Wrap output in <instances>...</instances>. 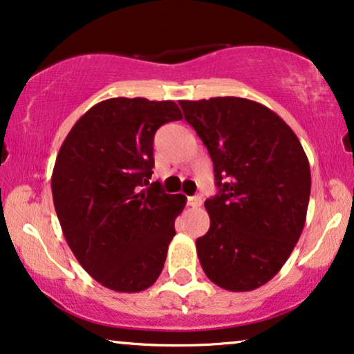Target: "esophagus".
I'll use <instances>...</instances> for the list:
<instances>
[{"instance_id": "esophagus-1", "label": "esophagus", "mask_w": 354, "mask_h": 354, "mask_svg": "<svg viewBox=\"0 0 354 354\" xmlns=\"http://www.w3.org/2000/svg\"><path fill=\"white\" fill-rule=\"evenodd\" d=\"M187 205L191 207H201L202 205V197L201 196H192V197H187Z\"/></svg>"}]
</instances>
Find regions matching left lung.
I'll return each instance as SVG.
<instances>
[{
	"instance_id": "8db88e82",
	"label": "left lung",
	"mask_w": 354,
	"mask_h": 354,
	"mask_svg": "<svg viewBox=\"0 0 354 354\" xmlns=\"http://www.w3.org/2000/svg\"><path fill=\"white\" fill-rule=\"evenodd\" d=\"M209 150L218 194L205 201L210 228L197 238L201 266L228 291L272 280L303 233L310 168L293 129L270 108L239 97L181 100Z\"/></svg>"
}]
</instances>
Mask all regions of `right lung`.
Wrapping results in <instances>:
<instances>
[{
    "label": "right lung",
    "mask_w": 354,
    "mask_h": 354,
    "mask_svg": "<svg viewBox=\"0 0 354 354\" xmlns=\"http://www.w3.org/2000/svg\"><path fill=\"white\" fill-rule=\"evenodd\" d=\"M181 118L171 100L108 98L79 118L56 157L51 192L66 241L113 291H144L162 273L186 197L149 183L153 136Z\"/></svg>",
    "instance_id": "add662e5"
}]
</instances>
